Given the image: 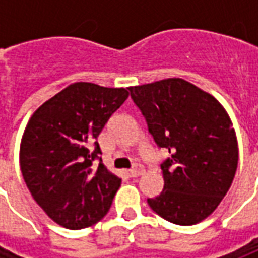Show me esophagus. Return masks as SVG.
Masks as SVG:
<instances>
[{
  "mask_svg": "<svg viewBox=\"0 0 258 258\" xmlns=\"http://www.w3.org/2000/svg\"><path fill=\"white\" fill-rule=\"evenodd\" d=\"M144 171H145V170H144V166L140 164V163H135L134 167L130 168V175H131V177H140Z\"/></svg>",
  "mask_w": 258,
  "mask_h": 258,
  "instance_id": "1",
  "label": "esophagus"
}]
</instances>
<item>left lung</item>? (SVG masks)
I'll return each instance as SVG.
<instances>
[{
    "label": "left lung",
    "instance_id": "obj_1",
    "mask_svg": "<svg viewBox=\"0 0 258 258\" xmlns=\"http://www.w3.org/2000/svg\"><path fill=\"white\" fill-rule=\"evenodd\" d=\"M159 148L164 188L148 205L164 220L194 225L209 217L231 188L238 167L232 121L214 96L182 79L130 87Z\"/></svg>",
    "mask_w": 258,
    "mask_h": 258
}]
</instances>
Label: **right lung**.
<instances>
[{
	"instance_id": "right-lung-1",
	"label": "right lung",
	"mask_w": 258,
	"mask_h": 258,
	"mask_svg": "<svg viewBox=\"0 0 258 258\" xmlns=\"http://www.w3.org/2000/svg\"><path fill=\"white\" fill-rule=\"evenodd\" d=\"M127 98L125 88L74 83L44 102L26 125L22 175L37 205L59 225L91 227L110 209L121 178L102 164L96 138Z\"/></svg>"
}]
</instances>
